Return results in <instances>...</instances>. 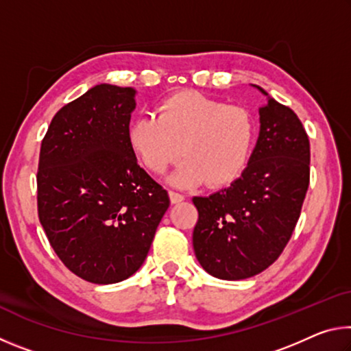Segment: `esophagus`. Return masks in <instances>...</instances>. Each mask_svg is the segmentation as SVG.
<instances>
[{"instance_id": "esophagus-1", "label": "esophagus", "mask_w": 351, "mask_h": 351, "mask_svg": "<svg viewBox=\"0 0 351 351\" xmlns=\"http://www.w3.org/2000/svg\"><path fill=\"white\" fill-rule=\"evenodd\" d=\"M169 195H170V201L173 204H178V203H181V201H184V195L175 192V190H170Z\"/></svg>"}]
</instances>
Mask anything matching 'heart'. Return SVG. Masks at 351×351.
<instances>
[{
    "instance_id": "heart-1",
    "label": "heart",
    "mask_w": 351,
    "mask_h": 351,
    "mask_svg": "<svg viewBox=\"0 0 351 351\" xmlns=\"http://www.w3.org/2000/svg\"><path fill=\"white\" fill-rule=\"evenodd\" d=\"M254 119L246 108L228 105L195 91L171 94L158 105L156 116H139L127 138L145 169L161 175L186 159L171 176L180 187H219L235 181L251 156Z\"/></svg>"
}]
</instances>
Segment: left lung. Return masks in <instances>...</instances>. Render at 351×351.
<instances>
[{"instance_id": "8db88e82", "label": "left lung", "mask_w": 351, "mask_h": 351, "mask_svg": "<svg viewBox=\"0 0 351 351\" xmlns=\"http://www.w3.org/2000/svg\"><path fill=\"white\" fill-rule=\"evenodd\" d=\"M258 112L257 145L241 176L192 199L198 209L195 255L221 280L257 276L280 257L310 186V139L300 119L272 97Z\"/></svg>"}]
</instances>
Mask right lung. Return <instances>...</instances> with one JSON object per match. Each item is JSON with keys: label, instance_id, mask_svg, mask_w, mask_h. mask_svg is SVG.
<instances>
[{"label": "right lung", "instance_id": "obj_1", "mask_svg": "<svg viewBox=\"0 0 351 351\" xmlns=\"http://www.w3.org/2000/svg\"><path fill=\"white\" fill-rule=\"evenodd\" d=\"M134 88L96 85L57 111L41 141L38 218L58 258L91 283L133 276L170 206L127 132Z\"/></svg>", "mask_w": 351, "mask_h": 351}]
</instances>
